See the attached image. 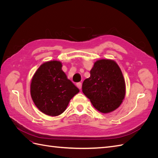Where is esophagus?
<instances>
[{
    "label": "esophagus",
    "mask_w": 158,
    "mask_h": 158,
    "mask_svg": "<svg viewBox=\"0 0 158 158\" xmlns=\"http://www.w3.org/2000/svg\"><path fill=\"white\" fill-rule=\"evenodd\" d=\"M76 86H77L80 89L81 88H82V83H81V82L77 83V84H76Z\"/></svg>",
    "instance_id": "1"
}]
</instances>
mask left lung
<instances>
[{"instance_id": "1", "label": "left lung", "mask_w": 158, "mask_h": 158, "mask_svg": "<svg viewBox=\"0 0 158 158\" xmlns=\"http://www.w3.org/2000/svg\"><path fill=\"white\" fill-rule=\"evenodd\" d=\"M82 92L99 112L108 113L117 109L125 99L126 84L116 62L111 59L95 62L90 76L82 84Z\"/></svg>"}]
</instances>
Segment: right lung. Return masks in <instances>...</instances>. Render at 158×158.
<instances>
[{"label": "right lung", "instance_id": "add662e5", "mask_svg": "<svg viewBox=\"0 0 158 158\" xmlns=\"http://www.w3.org/2000/svg\"><path fill=\"white\" fill-rule=\"evenodd\" d=\"M62 63L49 60L41 64L33 74L30 94L33 103L47 115L56 117L63 113L79 89L67 78Z\"/></svg>", "mask_w": 158, "mask_h": 158}]
</instances>
